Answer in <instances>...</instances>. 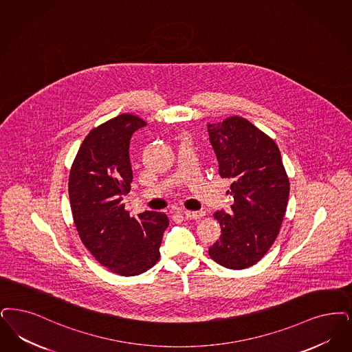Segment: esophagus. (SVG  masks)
Returning <instances> with one entry per match:
<instances>
[{"mask_svg": "<svg viewBox=\"0 0 352 352\" xmlns=\"http://www.w3.org/2000/svg\"><path fill=\"white\" fill-rule=\"evenodd\" d=\"M183 214L186 219H192V220H197L204 216V212L203 211H183Z\"/></svg>", "mask_w": 352, "mask_h": 352, "instance_id": "1", "label": "esophagus"}]
</instances>
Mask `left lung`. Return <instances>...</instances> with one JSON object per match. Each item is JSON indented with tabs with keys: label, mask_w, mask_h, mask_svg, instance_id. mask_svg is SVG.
Here are the masks:
<instances>
[{
	"label": "left lung",
	"mask_w": 352,
	"mask_h": 352,
	"mask_svg": "<svg viewBox=\"0 0 352 352\" xmlns=\"http://www.w3.org/2000/svg\"><path fill=\"white\" fill-rule=\"evenodd\" d=\"M219 174L229 178L230 211H217L221 236L208 249L220 266L243 270L259 262L279 234L289 179L275 141L241 116L208 124Z\"/></svg>",
	"instance_id": "8db88e82"
}]
</instances>
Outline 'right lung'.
<instances>
[{
	"instance_id": "add662e5",
	"label": "right lung",
	"mask_w": 352,
	"mask_h": 352,
	"mask_svg": "<svg viewBox=\"0 0 352 352\" xmlns=\"http://www.w3.org/2000/svg\"><path fill=\"white\" fill-rule=\"evenodd\" d=\"M146 126L136 115L122 113L91 129L69 173L74 226L86 249L102 266L122 276L153 267L169 219L162 212L129 216L123 199L131 190L129 141Z\"/></svg>"
}]
</instances>
